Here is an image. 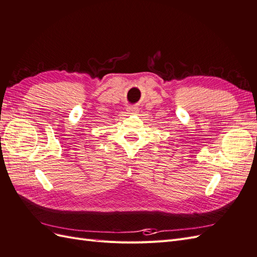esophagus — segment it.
<instances>
[{
	"instance_id": "1",
	"label": "esophagus",
	"mask_w": 257,
	"mask_h": 257,
	"mask_svg": "<svg viewBox=\"0 0 257 257\" xmlns=\"http://www.w3.org/2000/svg\"><path fill=\"white\" fill-rule=\"evenodd\" d=\"M127 111L130 113H137L138 112V108L135 107V106H131V107L127 108Z\"/></svg>"
}]
</instances>
